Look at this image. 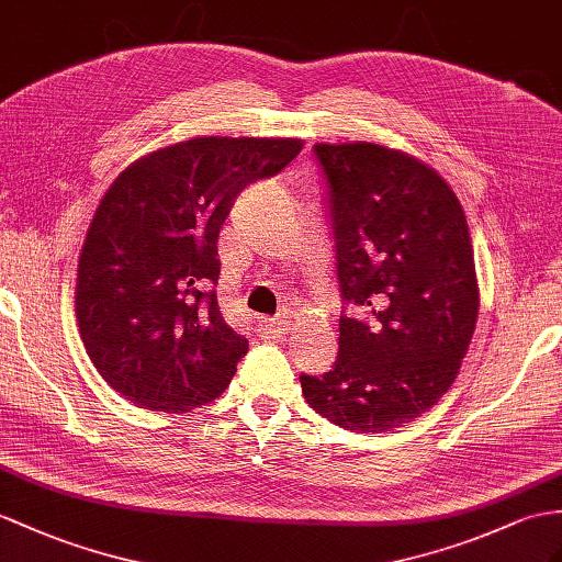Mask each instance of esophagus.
Segmentation results:
<instances>
[{
    "label": "esophagus",
    "mask_w": 562,
    "mask_h": 562,
    "mask_svg": "<svg viewBox=\"0 0 562 562\" xmlns=\"http://www.w3.org/2000/svg\"><path fill=\"white\" fill-rule=\"evenodd\" d=\"M291 331V322L285 317H273V319H259V334L265 338H281Z\"/></svg>",
    "instance_id": "1"
}]
</instances>
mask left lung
Returning <instances> with one entry per match:
<instances>
[{"instance_id": "left-lung-1", "label": "left lung", "mask_w": 562, "mask_h": 562, "mask_svg": "<svg viewBox=\"0 0 562 562\" xmlns=\"http://www.w3.org/2000/svg\"><path fill=\"white\" fill-rule=\"evenodd\" d=\"M336 238L340 317L331 372L300 376L310 407L381 434L453 384L476 326L479 283L462 204L429 164L376 143L314 145Z\"/></svg>"}]
</instances>
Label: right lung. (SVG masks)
<instances>
[{
    "mask_svg": "<svg viewBox=\"0 0 562 562\" xmlns=\"http://www.w3.org/2000/svg\"><path fill=\"white\" fill-rule=\"evenodd\" d=\"M297 138L204 135L123 169L78 259L76 317L100 376L123 398L188 413L222 395L248 352L207 293L216 240L236 198L291 164Z\"/></svg>",
    "mask_w": 562,
    "mask_h": 562,
    "instance_id": "1",
    "label": "right lung"
}]
</instances>
